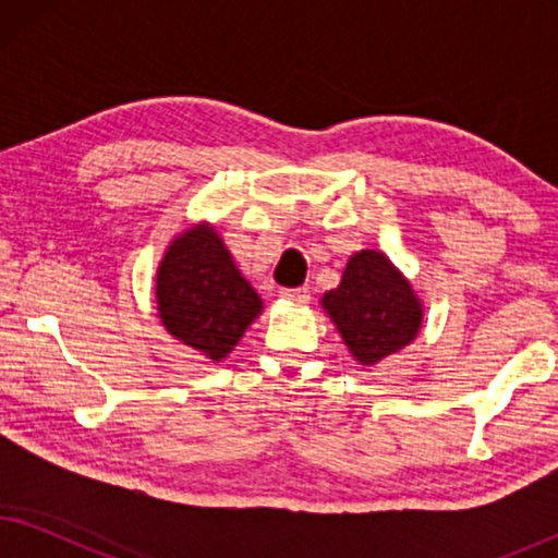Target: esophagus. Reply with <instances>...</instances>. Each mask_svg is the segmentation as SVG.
Here are the masks:
<instances>
[{"label":"esophagus","instance_id":"34e87169","mask_svg":"<svg viewBox=\"0 0 558 558\" xmlns=\"http://www.w3.org/2000/svg\"><path fill=\"white\" fill-rule=\"evenodd\" d=\"M281 300L294 302V304H307L310 302V292L304 287H300V289H281Z\"/></svg>","mask_w":558,"mask_h":558}]
</instances>
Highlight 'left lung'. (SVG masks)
I'll return each mask as SVG.
<instances>
[{
    "label": "left lung",
    "instance_id": "8db88e82",
    "mask_svg": "<svg viewBox=\"0 0 558 558\" xmlns=\"http://www.w3.org/2000/svg\"><path fill=\"white\" fill-rule=\"evenodd\" d=\"M348 353L363 368L401 353L424 327V302L411 279L378 248L348 258L340 284L319 296Z\"/></svg>",
    "mask_w": 558,
    "mask_h": 558
}]
</instances>
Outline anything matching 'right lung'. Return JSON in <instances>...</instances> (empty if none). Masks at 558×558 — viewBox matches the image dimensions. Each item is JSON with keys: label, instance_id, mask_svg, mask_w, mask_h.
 Listing matches in <instances>:
<instances>
[{"label": "right lung", "instance_id": "1", "mask_svg": "<svg viewBox=\"0 0 558 558\" xmlns=\"http://www.w3.org/2000/svg\"><path fill=\"white\" fill-rule=\"evenodd\" d=\"M155 304L165 330L210 363L226 361L264 312V300L210 220L190 223L167 243L155 274Z\"/></svg>", "mask_w": 558, "mask_h": 558}]
</instances>
